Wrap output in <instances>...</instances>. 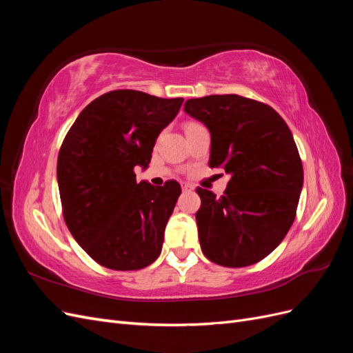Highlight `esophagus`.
<instances>
[{"instance_id":"34e87169","label":"esophagus","mask_w":353,"mask_h":353,"mask_svg":"<svg viewBox=\"0 0 353 353\" xmlns=\"http://www.w3.org/2000/svg\"><path fill=\"white\" fill-rule=\"evenodd\" d=\"M183 191H193L194 190V185H191V184H187V183H183Z\"/></svg>"}]
</instances>
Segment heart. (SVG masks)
<instances>
[{"instance_id": "heart-1", "label": "heart", "mask_w": 353, "mask_h": 353, "mask_svg": "<svg viewBox=\"0 0 353 353\" xmlns=\"http://www.w3.org/2000/svg\"><path fill=\"white\" fill-rule=\"evenodd\" d=\"M194 125H197V123H187V128H191V126H194ZM185 128V130H187Z\"/></svg>"}]
</instances>
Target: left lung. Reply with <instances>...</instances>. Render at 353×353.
I'll return each instance as SVG.
<instances>
[{
  "label": "left lung",
  "instance_id": "8db88e82",
  "mask_svg": "<svg viewBox=\"0 0 353 353\" xmlns=\"http://www.w3.org/2000/svg\"><path fill=\"white\" fill-rule=\"evenodd\" d=\"M210 132V168L231 176L223 196L197 188L203 254L228 268L266 258L290 230L303 185L292 131L268 104L237 94L208 95L184 104Z\"/></svg>",
  "mask_w": 353,
  "mask_h": 353
}]
</instances>
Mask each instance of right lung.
<instances>
[{
    "label": "right lung",
    "mask_w": 353,
    "mask_h": 353,
    "mask_svg": "<svg viewBox=\"0 0 353 353\" xmlns=\"http://www.w3.org/2000/svg\"><path fill=\"white\" fill-rule=\"evenodd\" d=\"M183 101L134 90L103 94L79 113L60 147L63 216L73 239L105 268L141 270L162 252L181 187L137 183L134 169L150 163L159 134Z\"/></svg>",
    "instance_id": "obj_1"
}]
</instances>
